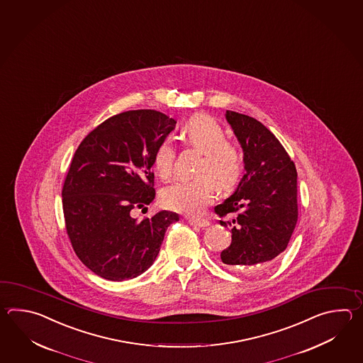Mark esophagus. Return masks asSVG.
Returning <instances> with one entry per match:
<instances>
[{
    "label": "esophagus",
    "mask_w": 363,
    "mask_h": 363,
    "mask_svg": "<svg viewBox=\"0 0 363 363\" xmlns=\"http://www.w3.org/2000/svg\"><path fill=\"white\" fill-rule=\"evenodd\" d=\"M186 220H188V223L192 224V225H197V227H201V228L208 227V224H210L208 220L201 219V218H188Z\"/></svg>",
    "instance_id": "34e87169"
}]
</instances>
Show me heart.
I'll use <instances>...</instances> for the list:
<instances>
[{
    "label": "heart",
    "mask_w": 363,
    "mask_h": 363,
    "mask_svg": "<svg viewBox=\"0 0 363 363\" xmlns=\"http://www.w3.org/2000/svg\"><path fill=\"white\" fill-rule=\"evenodd\" d=\"M183 139L202 152L196 169L197 178L166 188L161 194L164 208L186 216H200L214 199L216 186L227 191L239 182L244 170L242 155L238 145L225 140V131L211 116L197 114L183 127ZM175 147L163 140L153 155L155 170L160 178L169 180L174 172Z\"/></svg>",
    "instance_id": "1"
}]
</instances>
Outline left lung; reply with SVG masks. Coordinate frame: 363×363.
<instances>
[{
	"mask_svg": "<svg viewBox=\"0 0 363 363\" xmlns=\"http://www.w3.org/2000/svg\"><path fill=\"white\" fill-rule=\"evenodd\" d=\"M225 118L244 152L245 170L236 192L216 206L219 223L231 228L224 264L252 270L286 250L298 219L297 171L275 135L252 116L227 110Z\"/></svg>",
	"mask_w": 363,
	"mask_h": 363,
	"instance_id": "8db88e82",
	"label": "left lung"
}]
</instances>
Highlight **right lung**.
<instances>
[{
  "label": "right lung",
  "mask_w": 363,
  "mask_h": 363,
  "mask_svg": "<svg viewBox=\"0 0 363 363\" xmlns=\"http://www.w3.org/2000/svg\"><path fill=\"white\" fill-rule=\"evenodd\" d=\"M177 121L157 110L110 116L77 147L62 188L74 252L101 278L122 281L147 271L179 216L162 210L138 222L133 208L155 200L153 155Z\"/></svg>",
  "instance_id": "1"
}]
</instances>
